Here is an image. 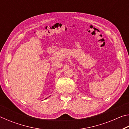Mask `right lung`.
Instances as JSON below:
<instances>
[{"label":"right lung","instance_id":"obj_1","mask_svg":"<svg viewBox=\"0 0 129 129\" xmlns=\"http://www.w3.org/2000/svg\"><path fill=\"white\" fill-rule=\"evenodd\" d=\"M49 97H50V96H49ZM47 99V98H46V99Z\"/></svg>","mask_w":129,"mask_h":129}]
</instances>
